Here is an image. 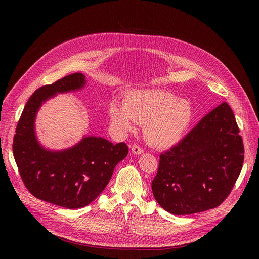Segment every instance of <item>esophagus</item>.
<instances>
[{"label": "esophagus", "mask_w": 259, "mask_h": 259, "mask_svg": "<svg viewBox=\"0 0 259 259\" xmlns=\"http://www.w3.org/2000/svg\"><path fill=\"white\" fill-rule=\"evenodd\" d=\"M131 151H132V153L135 154V155H140V154L143 153V150L141 149V146H139V145H137V144L132 145Z\"/></svg>", "instance_id": "1"}]
</instances>
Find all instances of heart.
Returning a JSON list of instances; mask_svg holds the SVG:
<instances>
[{
    "label": "heart",
    "mask_w": 259,
    "mask_h": 259,
    "mask_svg": "<svg viewBox=\"0 0 259 259\" xmlns=\"http://www.w3.org/2000/svg\"><path fill=\"white\" fill-rule=\"evenodd\" d=\"M108 117L121 133L134 131V122L142 125L145 139L165 149L177 144L186 135L194 119V109L188 100L166 91H137L125 95L123 104L110 102Z\"/></svg>",
    "instance_id": "heart-1"
}]
</instances>
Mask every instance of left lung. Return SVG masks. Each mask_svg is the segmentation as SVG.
<instances>
[{"instance_id":"1","label":"left lung","mask_w":259,"mask_h":259,"mask_svg":"<svg viewBox=\"0 0 259 259\" xmlns=\"http://www.w3.org/2000/svg\"><path fill=\"white\" fill-rule=\"evenodd\" d=\"M244 162V144L232 108L223 102L177 145L160 155L152 191L174 215L218 207L231 194Z\"/></svg>"}]
</instances>
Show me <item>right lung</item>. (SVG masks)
<instances>
[{
    "mask_svg": "<svg viewBox=\"0 0 259 259\" xmlns=\"http://www.w3.org/2000/svg\"><path fill=\"white\" fill-rule=\"evenodd\" d=\"M81 72L36 89L26 102L13 138V155L20 177L36 199L68 208H82L94 201L112 178L116 165L128 155L125 142L87 136L68 150H45L36 140L34 119L44 101L56 93L84 87Z\"/></svg>",
    "mask_w": 259,
    "mask_h": 259,
    "instance_id": "1",
    "label": "right lung"
}]
</instances>
